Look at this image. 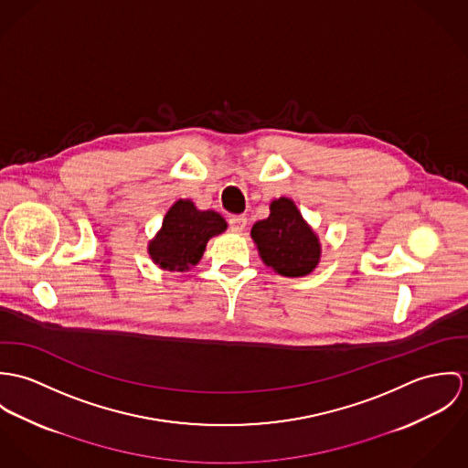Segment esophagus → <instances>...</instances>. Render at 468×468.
<instances>
[{"instance_id":"obj_1","label":"esophagus","mask_w":468,"mask_h":468,"mask_svg":"<svg viewBox=\"0 0 468 468\" xmlns=\"http://www.w3.org/2000/svg\"><path fill=\"white\" fill-rule=\"evenodd\" d=\"M246 226H248V218L244 215H235L229 218V229L233 233H242L246 229Z\"/></svg>"}]
</instances>
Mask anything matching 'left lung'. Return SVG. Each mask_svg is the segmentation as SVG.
Returning a JSON list of instances; mask_svg holds the SVG:
<instances>
[{"mask_svg": "<svg viewBox=\"0 0 468 468\" xmlns=\"http://www.w3.org/2000/svg\"><path fill=\"white\" fill-rule=\"evenodd\" d=\"M261 261L287 278L311 274L321 260V242L302 211L289 197L269 205V217L251 228Z\"/></svg>", "mask_w": 468, "mask_h": 468, "instance_id": "left-lung-1", "label": "left lung"}]
</instances>
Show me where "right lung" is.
Segmentation results:
<instances>
[{"label": "right lung", "mask_w": 468, "mask_h": 468, "mask_svg": "<svg viewBox=\"0 0 468 468\" xmlns=\"http://www.w3.org/2000/svg\"><path fill=\"white\" fill-rule=\"evenodd\" d=\"M226 228L228 222L220 213L179 199L165 213L156 237L149 242V257L165 271H190L203 259L209 239L224 233Z\"/></svg>", "instance_id": "1"}]
</instances>
